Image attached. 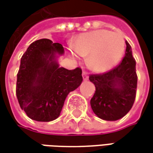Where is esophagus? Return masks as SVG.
Listing matches in <instances>:
<instances>
[{
    "mask_svg": "<svg viewBox=\"0 0 153 153\" xmlns=\"http://www.w3.org/2000/svg\"><path fill=\"white\" fill-rule=\"evenodd\" d=\"M82 78H83L84 81H87V80L88 79V74H87V72H85V71L82 72Z\"/></svg>",
    "mask_w": 153,
    "mask_h": 153,
    "instance_id": "esophagus-1",
    "label": "esophagus"
}]
</instances>
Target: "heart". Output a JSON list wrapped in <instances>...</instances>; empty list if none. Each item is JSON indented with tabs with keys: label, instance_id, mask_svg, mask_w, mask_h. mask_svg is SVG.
Wrapping results in <instances>:
<instances>
[{
	"label": "heart",
	"instance_id": "1",
	"mask_svg": "<svg viewBox=\"0 0 153 153\" xmlns=\"http://www.w3.org/2000/svg\"><path fill=\"white\" fill-rule=\"evenodd\" d=\"M69 55L79 59L88 55L87 65L96 72H105L116 66L124 54L125 42L119 34L98 30L80 34L68 46Z\"/></svg>",
	"mask_w": 153,
	"mask_h": 153
}]
</instances>
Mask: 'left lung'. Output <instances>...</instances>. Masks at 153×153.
<instances>
[{
  "label": "left lung",
  "mask_w": 153,
  "mask_h": 153,
  "mask_svg": "<svg viewBox=\"0 0 153 153\" xmlns=\"http://www.w3.org/2000/svg\"><path fill=\"white\" fill-rule=\"evenodd\" d=\"M125 42V56L118 66L106 73L89 76L95 86V93L90 100L92 110L103 120L120 119L130 111L134 102L137 88L136 63L131 46L127 41Z\"/></svg>",
  "instance_id": "8db88e82"
}]
</instances>
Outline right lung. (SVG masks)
<instances>
[{"label": "right lung", "instance_id": "1", "mask_svg": "<svg viewBox=\"0 0 153 153\" xmlns=\"http://www.w3.org/2000/svg\"><path fill=\"white\" fill-rule=\"evenodd\" d=\"M60 43L40 39L29 46L20 60L16 94L21 109L32 120L50 122L60 115L69 93L82 82V70L69 71L58 61Z\"/></svg>", "mask_w": 153, "mask_h": 153}]
</instances>
